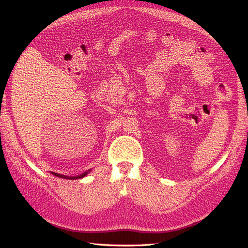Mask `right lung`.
Returning a JSON list of instances; mask_svg holds the SVG:
<instances>
[{"label": "right lung", "instance_id": "obj_1", "mask_svg": "<svg viewBox=\"0 0 248 248\" xmlns=\"http://www.w3.org/2000/svg\"><path fill=\"white\" fill-rule=\"evenodd\" d=\"M88 172H89V170H88V171H86V172H84V174L78 175V176H76V177H68V176H65V175H60V174H58V172H54V171H51V174H52V175H55V176H57V177H60V178H64V179H71V180H74V179H79V178H82V177L87 176Z\"/></svg>", "mask_w": 248, "mask_h": 248}]
</instances>
